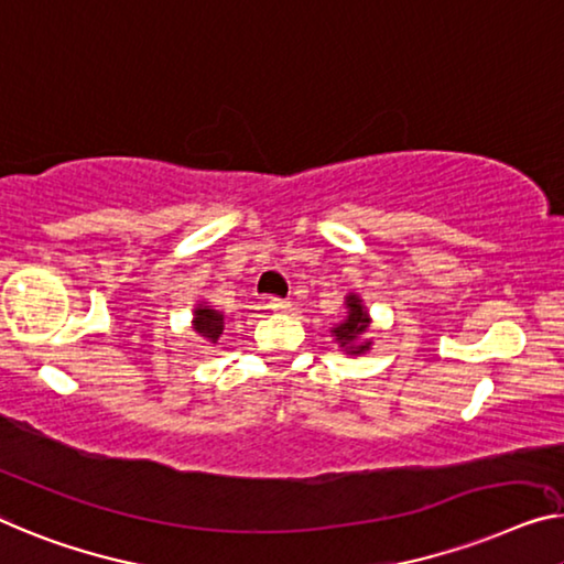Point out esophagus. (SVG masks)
<instances>
[{"label": "esophagus", "mask_w": 564, "mask_h": 564, "mask_svg": "<svg viewBox=\"0 0 564 564\" xmlns=\"http://www.w3.org/2000/svg\"><path fill=\"white\" fill-rule=\"evenodd\" d=\"M289 301L285 299H279V296H271L265 301V308H271V311H289Z\"/></svg>", "instance_id": "obj_1"}]
</instances>
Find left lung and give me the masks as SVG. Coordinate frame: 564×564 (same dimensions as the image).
<instances>
[{
	"mask_svg": "<svg viewBox=\"0 0 564 564\" xmlns=\"http://www.w3.org/2000/svg\"><path fill=\"white\" fill-rule=\"evenodd\" d=\"M347 308H349L347 322L336 326L334 336H336V341H339L341 347L349 351V355H362V351L369 349V341H362L367 326H369L367 311L362 308V304H359L357 296L347 299Z\"/></svg>",
	"mask_w": 564,
	"mask_h": 564,
	"instance_id": "obj_1",
	"label": "left lung"
}]
</instances>
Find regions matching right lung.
I'll return each instance as SVG.
<instances>
[{"instance_id":"1","label":"right lung","mask_w":564,"mask_h":564,"mask_svg":"<svg viewBox=\"0 0 564 564\" xmlns=\"http://www.w3.org/2000/svg\"><path fill=\"white\" fill-rule=\"evenodd\" d=\"M195 332L205 336L207 341H217L223 334V314H217L215 308L209 306H197L195 308Z\"/></svg>"}]
</instances>
